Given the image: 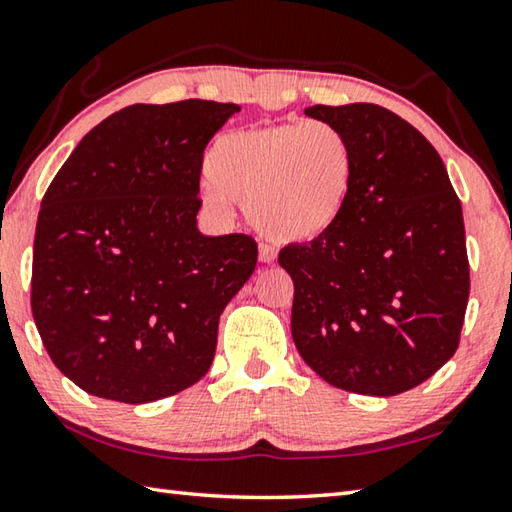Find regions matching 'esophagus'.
<instances>
[{"label": "esophagus", "instance_id": "34e87169", "mask_svg": "<svg viewBox=\"0 0 512 512\" xmlns=\"http://www.w3.org/2000/svg\"><path fill=\"white\" fill-rule=\"evenodd\" d=\"M275 250L271 248V246H266V244H262L259 246V262H264V264H273L275 262Z\"/></svg>", "mask_w": 512, "mask_h": 512}]
</instances>
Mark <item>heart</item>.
<instances>
[{
	"label": "heart",
	"mask_w": 512,
	"mask_h": 512,
	"mask_svg": "<svg viewBox=\"0 0 512 512\" xmlns=\"http://www.w3.org/2000/svg\"><path fill=\"white\" fill-rule=\"evenodd\" d=\"M203 201L217 215L246 203L257 232L309 246L340 226L356 192V150L340 127L282 123L235 129L206 154Z\"/></svg>",
	"instance_id": "b5f03b06"
}]
</instances>
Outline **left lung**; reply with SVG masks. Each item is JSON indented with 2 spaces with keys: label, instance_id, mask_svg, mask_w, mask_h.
<instances>
[{
  "label": "left lung",
  "instance_id": "1",
  "mask_svg": "<svg viewBox=\"0 0 512 512\" xmlns=\"http://www.w3.org/2000/svg\"><path fill=\"white\" fill-rule=\"evenodd\" d=\"M356 150L351 206L327 239L286 246L291 333L329 385L396 396L425 383L459 347L470 293L466 228L439 152L371 102L304 109Z\"/></svg>",
  "mask_w": 512,
  "mask_h": 512
}]
</instances>
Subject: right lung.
Here are the masks:
<instances>
[{"label":"right lung","instance_id":"right-lung-1","mask_svg":"<svg viewBox=\"0 0 512 512\" xmlns=\"http://www.w3.org/2000/svg\"><path fill=\"white\" fill-rule=\"evenodd\" d=\"M239 105H132L82 138L42 199L31 309L46 351L87 394L152 403L208 374L219 315L257 244L197 228L203 150Z\"/></svg>","mask_w":512,"mask_h":512}]
</instances>
